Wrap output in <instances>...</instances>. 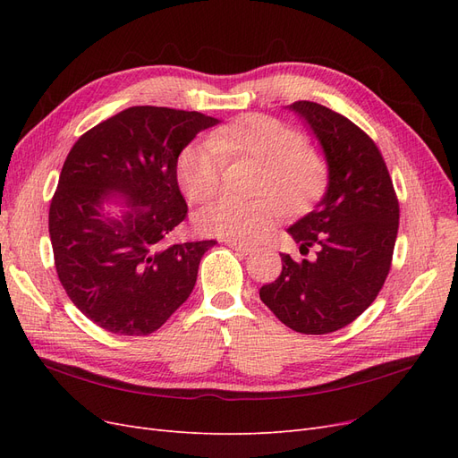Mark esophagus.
<instances>
[{
    "label": "esophagus",
    "mask_w": 458,
    "mask_h": 458,
    "mask_svg": "<svg viewBox=\"0 0 458 458\" xmlns=\"http://www.w3.org/2000/svg\"><path fill=\"white\" fill-rule=\"evenodd\" d=\"M224 242H225L227 246H231L233 250H237V252H241V254H250V252H254V248L244 244V242H237V241H224Z\"/></svg>",
    "instance_id": "esophagus-1"
}]
</instances>
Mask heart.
I'll return each mask as SVG.
<instances>
[{
    "label": "heart",
    "instance_id": "1",
    "mask_svg": "<svg viewBox=\"0 0 458 458\" xmlns=\"http://www.w3.org/2000/svg\"><path fill=\"white\" fill-rule=\"evenodd\" d=\"M227 158H252L261 164L256 199L224 197L199 214V229L206 234L239 242H252L281 216V202L290 210L306 208L325 183V160L303 145V137L284 122L248 114L224 128L210 140L189 145L177 160V182L187 199L206 202L217 195Z\"/></svg>",
    "mask_w": 458,
    "mask_h": 458
}]
</instances>
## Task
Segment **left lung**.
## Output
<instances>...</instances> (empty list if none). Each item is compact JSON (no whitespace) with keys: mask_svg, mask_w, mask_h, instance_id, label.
<instances>
[{"mask_svg":"<svg viewBox=\"0 0 458 458\" xmlns=\"http://www.w3.org/2000/svg\"><path fill=\"white\" fill-rule=\"evenodd\" d=\"M323 150L328 182L313 210L288 227L300 252L281 254L279 279L259 298L281 323L301 335H327L361 315L378 296L392 266L399 204L378 147L352 120L318 103L288 105Z\"/></svg>","mask_w":458,"mask_h":458,"instance_id":"obj_1","label":"left lung"}]
</instances>
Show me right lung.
<instances>
[{
    "mask_svg": "<svg viewBox=\"0 0 458 458\" xmlns=\"http://www.w3.org/2000/svg\"><path fill=\"white\" fill-rule=\"evenodd\" d=\"M217 123L195 110L130 106L68 152L49 208V237L61 284L95 325L145 336L192 293L199 263L216 241L170 244L187 217L177 158Z\"/></svg>",
    "mask_w": 458,
    "mask_h": 458,
    "instance_id": "right-lung-1",
    "label": "right lung"
}]
</instances>
